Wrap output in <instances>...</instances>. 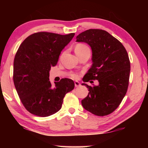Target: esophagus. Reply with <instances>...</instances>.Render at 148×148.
<instances>
[{
  "label": "esophagus",
  "mask_w": 148,
  "mask_h": 148,
  "mask_svg": "<svg viewBox=\"0 0 148 148\" xmlns=\"http://www.w3.org/2000/svg\"><path fill=\"white\" fill-rule=\"evenodd\" d=\"M74 85H75V87H78L81 86V84H80L79 82H77V81L74 82Z\"/></svg>",
  "instance_id": "esophagus-1"
}]
</instances>
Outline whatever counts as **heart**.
<instances>
[{"label":"heart","mask_w":148,"mask_h":148,"mask_svg":"<svg viewBox=\"0 0 148 148\" xmlns=\"http://www.w3.org/2000/svg\"><path fill=\"white\" fill-rule=\"evenodd\" d=\"M87 50H89V49L86 45H85L84 44H77L76 46V47H75L74 51L76 54H79V53H83L84 51H87ZM72 77H73L74 78H77V75L73 74L72 75Z\"/></svg>","instance_id":"1"}]
</instances>
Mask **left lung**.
I'll return each instance as SVG.
<instances>
[{"label":"left lung","mask_w":148,"mask_h":148,"mask_svg":"<svg viewBox=\"0 0 148 148\" xmlns=\"http://www.w3.org/2000/svg\"><path fill=\"white\" fill-rule=\"evenodd\" d=\"M76 42L87 44L92 51V66L82 84L89 92L82 101V106L98 116L111 114L128 88L131 64L126 49L118 40L101 29L87 30L77 35ZM91 79L98 80V86L85 84Z\"/></svg>","instance_id":"8db88e82"}]
</instances>
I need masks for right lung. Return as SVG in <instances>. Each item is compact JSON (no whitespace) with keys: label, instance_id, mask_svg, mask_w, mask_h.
Returning a JSON list of instances; mask_svg holds the SVG:
<instances>
[{"label":"right lung","instance_id":"add662e5","mask_svg":"<svg viewBox=\"0 0 148 148\" xmlns=\"http://www.w3.org/2000/svg\"><path fill=\"white\" fill-rule=\"evenodd\" d=\"M74 33L61 35L40 32L32 34L20 45L14 61V83L25 108L35 116L47 117L61 108L73 80L63 78L51 86L49 71L57 64L62 50Z\"/></svg>","mask_w":148,"mask_h":148}]
</instances>
